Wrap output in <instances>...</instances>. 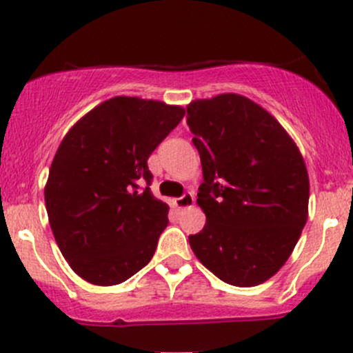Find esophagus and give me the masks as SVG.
<instances>
[{
  "instance_id": "1",
  "label": "esophagus",
  "mask_w": 353,
  "mask_h": 353,
  "mask_svg": "<svg viewBox=\"0 0 353 353\" xmlns=\"http://www.w3.org/2000/svg\"><path fill=\"white\" fill-rule=\"evenodd\" d=\"M194 202H195L194 194H192V192H185L181 197H178V199H175V201H173V205H175L178 211H181V209L192 208V205H194Z\"/></svg>"
}]
</instances>
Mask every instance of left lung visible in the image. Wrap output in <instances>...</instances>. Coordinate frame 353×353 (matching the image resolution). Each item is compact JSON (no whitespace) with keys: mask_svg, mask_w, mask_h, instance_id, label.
I'll return each mask as SVG.
<instances>
[{"mask_svg":"<svg viewBox=\"0 0 353 353\" xmlns=\"http://www.w3.org/2000/svg\"><path fill=\"white\" fill-rule=\"evenodd\" d=\"M187 125L204 176L205 226L188 236L192 250L225 283L256 287L287 263L305 226V163L285 128L239 94L192 101Z\"/></svg>","mask_w":353,"mask_h":353,"instance_id":"obj_1","label":"left lung"}]
</instances>
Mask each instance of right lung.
I'll return each instance as SVG.
<instances>
[{"mask_svg":"<svg viewBox=\"0 0 353 353\" xmlns=\"http://www.w3.org/2000/svg\"><path fill=\"white\" fill-rule=\"evenodd\" d=\"M180 106L118 96L59 144L44 199L66 263L94 285H118L152 259L168 204L151 192L148 159L183 118Z\"/></svg>","mask_w":353,"mask_h":353,"instance_id":"1","label":"right lung"}]
</instances>
